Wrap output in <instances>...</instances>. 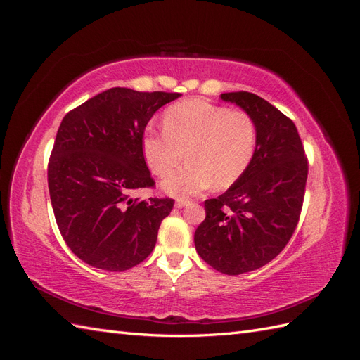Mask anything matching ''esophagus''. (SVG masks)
Here are the masks:
<instances>
[{
  "mask_svg": "<svg viewBox=\"0 0 360 360\" xmlns=\"http://www.w3.org/2000/svg\"><path fill=\"white\" fill-rule=\"evenodd\" d=\"M188 204H189V201H188V200H183V198H179V200L176 201V207H179V209H181V207L188 205Z\"/></svg>",
  "mask_w": 360,
  "mask_h": 360,
  "instance_id": "esophagus-1",
  "label": "esophagus"
}]
</instances>
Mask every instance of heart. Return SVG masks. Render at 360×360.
Masks as SVG:
<instances>
[{"instance_id":"b5f03b06","label":"heart","mask_w":360,"mask_h":360,"mask_svg":"<svg viewBox=\"0 0 360 360\" xmlns=\"http://www.w3.org/2000/svg\"><path fill=\"white\" fill-rule=\"evenodd\" d=\"M162 130L148 127L143 138L144 156L158 177H167L184 159L189 163L163 181L174 197H191L212 186L228 188L254 158L257 126L243 110H228L204 99L171 106Z\"/></svg>"}]
</instances>
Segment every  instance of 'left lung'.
I'll use <instances>...</instances> for the list:
<instances>
[{
  "label": "left lung",
  "mask_w": 360,
  "mask_h": 360,
  "mask_svg": "<svg viewBox=\"0 0 360 360\" xmlns=\"http://www.w3.org/2000/svg\"><path fill=\"white\" fill-rule=\"evenodd\" d=\"M254 118L257 147L240 177L217 198L205 200V219L193 240L200 257L225 275H242L270 263L299 224L308 158L292 120L259 96L224 93Z\"/></svg>",
  "instance_id": "8db88e82"
}]
</instances>
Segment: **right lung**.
I'll return each instance as SVG.
<instances>
[{
	"instance_id": "add662e5",
	"label": "right lung",
	"mask_w": 360,
	"mask_h": 360,
	"mask_svg": "<svg viewBox=\"0 0 360 360\" xmlns=\"http://www.w3.org/2000/svg\"><path fill=\"white\" fill-rule=\"evenodd\" d=\"M180 93L115 86L64 115L48 163L58 230L72 252L96 269L123 271L153 250L172 198H134L155 188L143 136L160 106Z\"/></svg>"
}]
</instances>
